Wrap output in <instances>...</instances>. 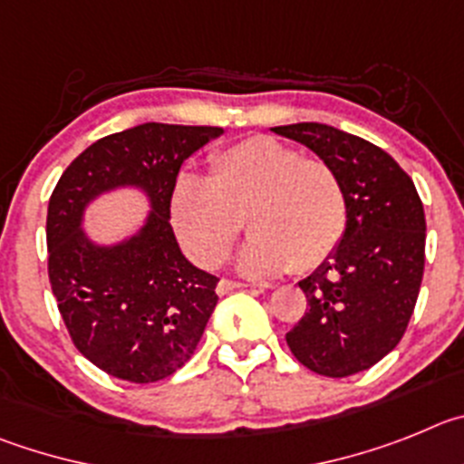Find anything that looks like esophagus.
Returning a JSON list of instances; mask_svg holds the SVG:
<instances>
[{
	"label": "esophagus",
	"mask_w": 464,
	"mask_h": 464,
	"mask_svg": "<svg viewBox=\"0 0 464 464\" xmlns=\"http://www.w3.org/2000/svg\"><path fill=\"white\" fill-rule=\"evenodd\" d=\"M247 284H242V282H233V279H222V282L217 284V294L224 295L228 294V291H237V289H245Z\"/></svg>",
	"instance_id": "esophagus-1"
}]
</instances>
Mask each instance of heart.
I'll return each instance as SVG.
<instances>
[{
  "mask_svg": "<svg viewBox=\"0 0 464 464\" xmlns=\"http://www.w3.org/2000/svg\"><path fill=\"white\" fill-rule=\"evenodd\" d=\"M170 215L182 245L201 266H217L242 228L252 237L237 256L247 275L312 270L331 256L346 228V194L328 161L270 136L217 152L210 180L178 175Z\"/></svg>",
  "mask_w": 464,
  "mask_h": 464,
  "instance_id": "obj_1",
  "label": "heart"
}]
</instances>
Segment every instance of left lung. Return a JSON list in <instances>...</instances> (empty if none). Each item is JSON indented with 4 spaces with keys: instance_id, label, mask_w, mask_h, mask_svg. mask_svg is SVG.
<instances>
[{
    "instance_id": "obj_1",
    "label": "left lung",
    "mask_w": 464,
    "mask_h": 464,
    "mask_svg": "<svg viewBox=\"0 0 464 464\" xmlns=\"http://www.w3.org/2000/svg\"><path fill=\"white\" fill-rule=\"evenodd\" d=\"M270 131L328 161L346 194L344 236L298 282L307 312L286 333V344L324 377L362 372L393 352L414 312L425 263L423 203L398 161L370 140L319 122Z\"/></svg>"
}]
</instances>
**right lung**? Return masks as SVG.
<instances>
[{
    "mask_svg": "<svg viewBox=\"0 0 464 464\" xmlns=\"http://www.w3.org/2000/svg\"><path fill=\"white\" fill-rule=\"evenodd\" d=\"M222 127L145 122L92 143L48 203V275L78 352L111 377L150 383L196 352L217 304L215 275L182 254L170 227L180 166ZM122 188L144 194V224L118 243L84 231L86 208Z\"/></svg>",
    "mask_w": 464,
    "mask_h": 464,
    "instance_id": "1",
    "label": "right lung"
}]
</instances>
